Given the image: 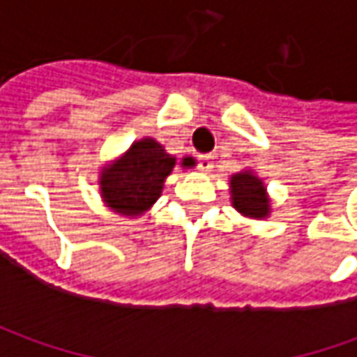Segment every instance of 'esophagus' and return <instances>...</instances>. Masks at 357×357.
Wrapping results in <instances>:
<instances>
[{"label":"esophagus","instance_id":"obj_1","mask_svg":"<svg viewBox=\"0 0 357 357\" xmlns=\"http://www.w3.org/2000/svg\"><path fill=\"white\" fill-rule=\"evenodd\" d=\"M213 155H202L199 157V169L202 172H211L214 167V160H213Z\"/></svg>","mask_w":357,"mask_h":357}]
</instances>
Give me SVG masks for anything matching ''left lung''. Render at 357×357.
Wrapping results in <instances>:
<instances>
[{
    "label": "left lung",
    "instance_id": "1",
    "mask_svg": "<svg viewBox=\"0 0 357 357\" xmlns=\"http://www.w3.org/2000/svg\"><path fill=\"white\" fill-rule=\"evenodd\" d=\"M232 190V204L238 213L252 216V218H264L270 213L266 199V188L260 178H256L250 172L234 174L230 181Z\"/></svg>",
    "mask_w": 357,
    "mask_h": 357
}]
</instances>
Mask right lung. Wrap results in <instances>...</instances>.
Wrapping results in <instances>:
<instances>
[{
  "label": "right lung",
  "instance_id": "add662e5",
  "mask_svg": "<svg viewBox=\"0 0 357 357\" xmlns=\"http://www.w3.org/2000/svg\"><path fill=\"white\" fill-rule=\"evenodd\" d=\"M195 160L186 157L183 167H192ZM174 158L153 141L143 139L127 151V155L105 169L101 190L105 202L115 213L137 216L144 213L160 197L162 183L171 174Z\"/></svg>",
  "mask_w": 357,
  "mask_h": 357
}]
</instances>
